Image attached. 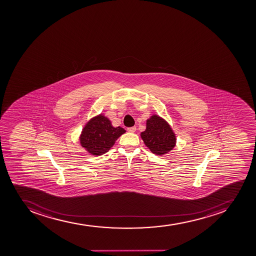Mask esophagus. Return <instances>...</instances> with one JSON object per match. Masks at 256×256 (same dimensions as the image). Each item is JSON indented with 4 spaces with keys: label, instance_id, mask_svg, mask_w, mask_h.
<instances>
[{
    "label": "esophagus",
    "instance_id": "esophagus-1",
    "mask_svg": "<svg viewBox=\"0 0 256 256\" xmlns=\"http://www.w3.org/2000/svg\"><path fill=\"white\" fill-rule=\"evenodd\" d=\"M136 127H131V128H128V131L129 132H134L136 131Z\"/></svg>",
    "mask_w": 256,
    "mask_h": 256
}]
</instances>
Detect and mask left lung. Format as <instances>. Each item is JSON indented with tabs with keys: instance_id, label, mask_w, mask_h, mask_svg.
Listing matches in <instances>:
<instances>
[{
	"instance_id": "obj_1",
	"label": "left lung",
	"mask_w": 256,
	"mask_h": 256,
	"mask_svg": "<svg viewBox=\"0 0 256 256\" xmlns=\"http://www.w3.org/2000/svg\"><path fill=\"white\" fill-rule=\"evenodd\" d=\"M150 150L157 156H164L174 149L176 136L166 120L154 114L146 120V128L140 134Z\"/></svg>"
}]
</instances>
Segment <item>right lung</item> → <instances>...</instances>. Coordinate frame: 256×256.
I'll use <instances>...</instances> for the list:
<instances>
[{
    "mask_svg": "<svg viewBox=\"0 0 256 256\" xmlns=\"http://www.w3.org/2000/svg\"><path fill=\"white\" fill-rule=\"evenodd\" d=\"M125 132L122 128L113 127L109 118L99 114L86 122L80 135V144L92 156H102Z\"/></svg>",
    "mask_w": 256,
    "mask_h": 256,
    "instance_id": "1",
    "label": "right lung"
}]
</instances>
